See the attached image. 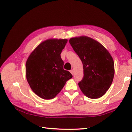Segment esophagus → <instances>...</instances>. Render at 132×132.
Listing matches in <instances>:
<instances>
[{"instance_id": "obj_1", "label": "esophagus", "mask_w": 132, "mask_h": 132, "mask_svg": "<svg viewBox=\"0 0 132 132\" xmlns=\"http://www.w3.org/2000/svg\"><path fill=\"white\" fill-rule=\"evenodd\" d=\"M70 72L71 73V74H72L73 75H74V70L72 69V70H70Z\"/></svg>"}]
</instances>
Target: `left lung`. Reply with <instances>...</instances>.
Masks as SVG:
<instances>
[{
  "label": "left lung",
  "instance_id": "8db88e82",
  "mask_svg": "<svg viewBox=\"0 0 132 132\" xmlns=\"http://www.w3.org/2000/svg\"><path fill=\"white\" fill-rule=\"evenodd\" d=\"M69 43L83 64L84 78L78 83L82 93L98 98L109 89L114 74V61L105 47L87 36L71 38Z\"/></svg>",
  "mask_w": 132,
  "mask_h": 132
}]
</instances>
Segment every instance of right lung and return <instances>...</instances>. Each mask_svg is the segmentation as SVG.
Instances as JSON below:
<instances>
[{
  "label": "right lung",
  "mask_w": 132,
  "mask_h": 132,
  "mask_svg": "<svg viewBox=\"0 0 132 132\" xmlns=\"http://www.w3.org/2000/svg\"><path fill=\"white\" fill-rule=\"evenodd\" d=\"M67 39H48L44 41L30 54L26 63V76L34 93L45 100L54 98L73 77L64 70L61 57Z\"/></svg>",
  "instance_id": "obj_1"
}]
</instances>
